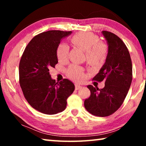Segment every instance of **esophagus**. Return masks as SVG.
<instances>
[{
  "label": "esophagus",
  "instance_id": "34e87169",
  "mask_svg": "<svg viewBox=\"0 0 146 146\" xmlns=\"http://www.w3.org/2000/svg\"><path fill=\"white\" fill-rule=\"evenodd\" d=\"M75 90H78L82 88V86H80V84H75Z\"/></svg>",
  "mask_w": 146,
  "mask_h": 146
}]
</instances>
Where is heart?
<instances>
[{
  "instance_id": "obj_1",
  "label": "heart",
  "mask_w": 146,
  "mask_h": 146,
  "mask_svg": "<svg viewBox=\"0 0 146 146\" xmlns=\"http://www.w3.org/2000/svg\"><path fill=\"white\" fill-rule=\"evenodd\" d=\"M74 45L86 51V58L89 64L93 66L100 65L105 61L108 54L107 46L99 38L90 32H80L71 38ZM69 47L67 44L62 43L56 49V56L58 61L66 62L68 58ZM67 75L71 79L81 82L84 78L83 69L80 66L73 64L67 71Z\"/></svg>"
}]
</instances>
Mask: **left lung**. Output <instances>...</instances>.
<instances>
[{
    "instance_id": "1",
    "label": "left lung",
    "mask_w": 146,
    "mask_h": 146,
    "mask_svg": "<svg viewBox=\"0 0 146 146\" xmlns=\"http://www.w3.org/2000/svg\"><path fill=\"white\" fill-rule=\"evenodd\" d=\"M108 46L106 62L93 80L105 81L104 88L88 86L91 95L84 101L89 113L97 117H107L115 113L124 100L132 82V62L123 41L114 33L102 31Z\"/></svg>"
}]
</instances>
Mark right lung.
Segmentation results:
<instances>
[{"label": "right lung", "instance_id": "1", "mask_svg": "<svg viewBox=\"0 0 146 146\" xmlns=\"http://www.w3.org/2000/svg\"><path fill=\"white\" fill-rule=\"evenodd\" d=\"M72 31L51 30L32 38L24 50L19 64V82L23 94L32 108L44 114L63 111L68 98L75 90L68 79L56 82L49 69L58 63L56 49L62 39Z\"/></svg>", "mask_w": 146, "mask_h": 146}]
</instances>
